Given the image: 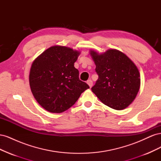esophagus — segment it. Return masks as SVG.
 Wrapping results in <instances>:
<instances>
[{
    "instance_id": "obj_1",
    "label": "esophagus",
    "mask_w": 161,
    "mask_h": 161,
    "mask_svg": "<svg viewBox=\"0 0 161 161\" xmlns=\"http://www.w3.org/2000/svg\"><path fill=\"white\" fill-rule=\"evenodd\" d=\"M86 83L89 85L90 88H91L92 86V81L91 79H90V80H87V82H86Z\"/></svg>"
}]
</instances>
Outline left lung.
<instances>
[{"label":"left lung","instance_id":"8db88e82","mask_svg":"<svg viewBox=\"0 0 161 161\" xmlns=\"http://www.w3.org/2000/svg\"><path fill=\"white\" fill-rule=\"evenodd\" d=\"M90 54L99 76L92 91L102 103L112 109L121 110L127 108L140 89L138 68L125 53L115 49L101 54L91 50Z\"/></svg>","mask_w":161,"mask_h":161}]
</instances>
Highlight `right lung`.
Returning a JSON list of instances; mask_svg holds the SVG:
<instances>
[{"label": "right lung", "instance_id": "add662e5", "mask_svg": "<svg viewBox=\"0 0 161 161\" xmlns=\"http://www.w3.org/2000/svg\"><path fill=\"white\" fill-rule=\"evenodd\" d=\"M79 54L72 48L54 46L33 61L29 77L31 91L37 103L47 111L64 112L89 88L79 79V72L74 66Z\"/></svg>", "mask_w": 161, "mask_h": 161}]
</instances>
